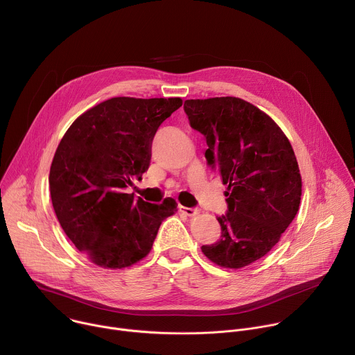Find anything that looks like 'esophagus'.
Here are the masks:
<instances>
[{"instance_id": "1", "label": "esophagus", "mask_w": 355, "mask_h": 355, "mask_svg": "<svg viewBox=\"0 0 355 355\" xmlns=\"http://www.w3.org/2000/svg\"><path fill=\"white\" fill-rule=\"evenodd\" d=\"M180 211L187 214L188 217H193L196 214H199V209L196 207H187V206H180Z\"/></svg>"}]
</instances>
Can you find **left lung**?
Instances as JSON below:
<instances>
[{
    "label": "left lung",
    "instance_id": "obj_1",
    "mask_svg": "<svg viewBox=\"0 0 355 355\" xmlns=\"http://www.w3.org/2000/svg\"><path fill=\"white\" fill-rule=\"evenodd\" d=\"M189 124L207 144L205 157L227 185L221 235L202 252L241 269L265 257L294 220L302 181L290 141L272 118L239 97L185 100Z\"/></svg>",
    "mask_w": 355,
    "mask_h": 355
}]
</instances>
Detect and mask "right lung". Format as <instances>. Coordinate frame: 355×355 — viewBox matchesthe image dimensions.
Listing matches in <instances>:
<instances>
[{
    "label": "right lung",
    "mask_w": 355,
    "mask_h": 355,
    "mask_svg": "<svg viewBox=\"0 0 355 355\" xmlns=\"http://www.w3.org/2000/svg\"><path fill=\"white\" fill-rule=\"evenodd\" d=\"M181 105L180 97H112L79 115L62 137L50 167L51 202L67 237L94 265L138 263L177 211L173 198L148 203L127 188L149 168L157 128Z\"/></svg>",
    "instance_id": "obj_1"
}]
</instances>
